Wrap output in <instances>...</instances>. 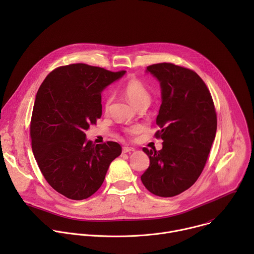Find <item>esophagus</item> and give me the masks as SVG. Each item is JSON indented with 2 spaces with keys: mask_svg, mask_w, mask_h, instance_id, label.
Masks as SVG:
<instances>
[{
  "mask_svg": "<svg viewBox=\"0 0 254 254\" xmlns=\"http://www.w3.org/2000/svg\"><path fill=\"white\" fill-rule=\"evenodd\" d=\"M133 151H134L133 148H128V147H124V148H123V154L131 153V152H133Z\"/></svg>",
  "mask_w": 254,
  "mask_h": 254,
  "instance_id": "34e87169",
  "label": "esophagus"
}]
</instances>
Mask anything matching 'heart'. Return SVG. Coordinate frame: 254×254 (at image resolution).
<instances>
[{"label": "heart", "instance_id": "b5f03b06", "mask_svg": "<svg viewBox=\"0 0 254 254\" xmlns=\"http://www.w3.org/2000/svg\"><path fill=\"white\" fill-rule=\"evenodd\" d=\"M124 92L128 101L136 108L140 105H149L152 99L151 93L148 90V88L144 86L143 83H141L137 79H130L127 82V84L124 87ZM112 101V96L108 95L105 99V107L107 108ZM140 129L139 127H133L128 128L127 131L128 133H134L137 132Z\"/></svg>", "mask_w": 254, "mask_h": 254}]
</instances>
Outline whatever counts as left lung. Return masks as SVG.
<instances>
[{
    "label": "left lung",
    "instance_id": "obj_1",
    "mask_svg": "<svg viewBox=\"0 0 254 254\" xmlns=\"http://www.w3.org/2000/svg\"><path fill=\"white\" fill-rule=\"evenodd\" d=\"M160 82L162 104L157 125L163 148L148 150L150 166L140 180L151 193L173 197L189 189L201 175L217 129L212 96L196 72L172 63L147 67Z\"/></svg>",
    "mask_w": 254,
    "mask_h": 254
}]
</instances>
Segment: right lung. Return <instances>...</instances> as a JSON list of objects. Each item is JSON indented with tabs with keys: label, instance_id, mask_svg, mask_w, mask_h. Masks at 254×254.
I'll list each match as a JSON object with an SVG mask.
<instances>
[{
	"label": "right lung",
	"instance_id": "1",
	"mask_svg": "<svg viewBox=\"0 0 254 254\" xmlns=\"http://www.w3.org/2000/svg\"><path fill=\"white\" fill-rule=\"evenodd\" d=\"M125 74L70 64L53 70L36 94L30 127L33 154L49 185L69 199L93 195L122 154L118 142L94 144L85 131L101 117V92Z\"/></svg>",
	"mask_w": 254,
	"mask_h": 254
}]
</instances>
